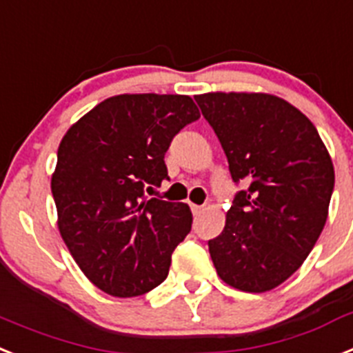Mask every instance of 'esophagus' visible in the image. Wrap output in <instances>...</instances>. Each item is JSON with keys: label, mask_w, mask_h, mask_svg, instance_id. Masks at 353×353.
<instances>
[{"label": "esophagus", "mask_w": 353, "mask_h": 353, "mask_svg": "<svg viewBox=\"0 0 353 353\" xmlns=\"http://www.w3.org/2000/svg\"><path fill=\"white\" fill-rule=\"evenodd\" d=\"M191 210H192V214H194V216H198V214H200L201 210H203V205H194V203H192Z\"/></svg>", "instance_id": "obj_1"}]
</instances>
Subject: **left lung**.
I'll return each instance as SVG.
<instances>
[{
  "label": "left lung",
  "instance_id": "1",
  "mask_svg": "<svg viewBox=\"0 0 353 353\" xmlns=\"http://www.w3.org/2000/svg\"><path fill=\"white\" fill-rule=\"evenodd\" d=\"M218 135L236 183L227 223L209 241L219 279L264 293L293 275L311 254L328 216L334 165L307 116L263 92L194 96Z\"/></svg>",
  "mask_w": 353,
  "mask_h": 353
}]
</instances>
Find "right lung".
<instances>
[{
	"instance_id": "right-lung-1",
	"label": "right lung",
	"mask_w": 353,
	"mask_h": 353,
	"mask_svg": "<svg viewBox=\"0 0 353 353\" xmlns=\"http://www.w3.org/2000/svg\"><path fill=\"white\" fill-rule=\"evenodd\" d=\"M198 117L189 96L119 94L60 141L51 176L60 236L105 293L139 296L170 273L171 254L191 232V209L146 192L170 180L165 152Z\"/></svg>"
}]
</instances>
